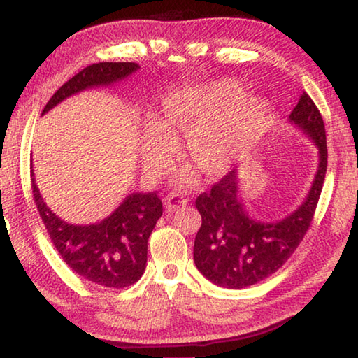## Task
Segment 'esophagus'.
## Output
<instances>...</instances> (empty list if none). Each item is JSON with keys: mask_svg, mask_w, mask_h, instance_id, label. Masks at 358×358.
<instances>
[{"mask_svg": "<svg viewBox=\"0 0 358 358\" xmlns=\"http://www.w3.org/2000/svg\"><path fill=\"white\" fill-rule=\"evenodd\" d=\"M186 203H187V197L180 191H173L164 199V205L167 210H177L178 207H181V205H186Z\"/></svg>", "mask_w": 358, "mask_h": 358, "instance_id": "34e87169", "label": "esophagus"}]
</instances>
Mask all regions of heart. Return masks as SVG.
I'll return each instance as SVG.
<instances>
[{
  "mask_svg": "<svg viewBox=\"0 0 358 358\" xmlns=\"http://www.w3.org/2000/svg\"><path fill=\"white\" fill-rule=\"evenodd\" d=\"M241 93L238 83L221 82L210 88H183L169 94L162 102L166 128L153 123L148 129L145 148L150 164H164L175 148V137L169 131L178 129L187 132V151L203 173L220 177L230 171L240 155L262 136L268 115L262 101H236Z\"/></svg>",
  "mask_w": 358,
  "mask_h": 358,
  "instance_id": "obj_1",
  "label": "heart"
}]
</instances>
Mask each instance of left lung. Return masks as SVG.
I'll return each mask as SVG.
<instances>
[{
	"label": "left lung",
	"mask_w": 358,
	"mask_h": 358,
	"mask_svg": "<svg viewBox=\"0 0 358 358\" xmlns=\"http://www.w3.org/2000/svg\"><path fill=\"white\" fill-rule=\"evenodd\" d=\"M289 118L319 148L316 178L299 210L280 222L251 220L240 201L235 171L227 172L196 199L202 226L194 241V262L216 286L243 289L264 281L287 262L311 227L329 157L325 126L319 108L305 92Z\"/></svg>",
	"instance_id": "1"
}]
</instances>
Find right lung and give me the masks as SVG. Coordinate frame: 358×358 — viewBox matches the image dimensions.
I'll return each mask as SVG.
<instances>
[{
  "mask_svg": "<svg viewBox=\"0 0 358 358\" xmlns=\"http://www.w3.org/2000/svg\"><path fill=\"white\" fill-rule=\"evenodd\" d=\"M137 69L136 63L90 64L57 90L42 113L71 94L94 85L117 82ZM31 189L48 237L74 273L108 289H123L141 280L147 266L148 238L162 216V202L157 192L132 194L99 224L72 226L47 208L34 178Z\"/></svg>",
  "mask_w": 358,
  "mask_h": 358,
  "instance_id": "1",
  "label": "right lung"
}]
</instances>
